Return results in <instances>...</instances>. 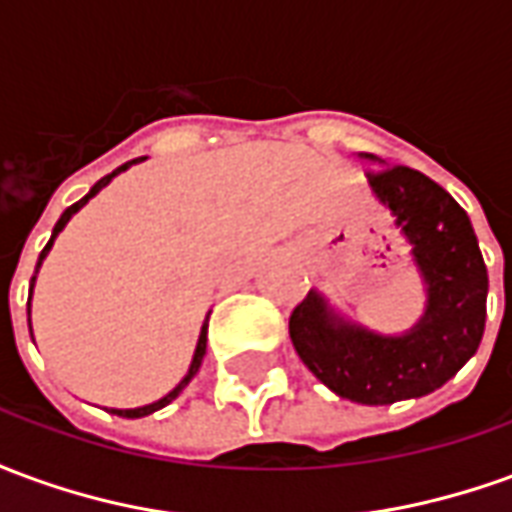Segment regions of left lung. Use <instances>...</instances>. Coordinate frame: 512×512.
<instances>
[{
  "label": "left lung",
  "mask_w": 512,
  "mask_h": 512,
  "mask_svg": "<svg viewBox=\"0 0 512 512\" xmlns=\"http://www.w3.org/2000/svg\"><path fill=\"white\" fill-rule=\"evenodd\" d=\"M367 180L414 244L428 285L425 318L403 337H381L337 318L310 290L288 329L301 362L334 395L386 406L439 389L472 359L483 340L488 271L469 216L439 183L400 164L370 169Z\"/></svg>",
  "instance_id": "left-lung-1"
}]
</instances>
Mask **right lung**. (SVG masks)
I'll list each match as a JSON object with an SVG mask.
<instances>
[{
    "instance_id": "obj_1",
    "label": "right lung",
    "mask_w": 512,
    "mask_h": 512,
    "mask_svg": "<svg viewBox=\"0 0 512 512\" xmlns=\"http://www.w3.org/2000/svg\"><path fill=\"white\" fill-rule=\"evenodd\" d=\"M136 161H142V158H134V161H128V164H123V167H117L115 172H112V175H106V178L98 180V183H95L93 189H90V194H84L82 200H79V202H73L71 208H65V213H62V216H60V222L54 224V233H51L49 244L43 246V252H40V257H38V268H40V263H43V257L49 255V249H51V244H54V238H57V235H60V230H62V227H65V224H68V219H71L73 213L79 211V208H82V205H87V200H90V197H95V194H98V191L104 189L106 183H109V180L115 178L117 172H123V169H128V167H131V164H136ZM32 282H35V277H32ZM27 312H29V301H27ZM205 343H208V323H205V326H202L200 340H197V351H194V359H191L189 373H186V378H183V381H180V384L175 386V389H172V392H169L167 397H161V400H156V403H150V406H142V408H112V414H117V417H128V419L147 417V414H153V411H158V408H164V406H167V403H172V400H175V397H178L180 392H183V386L189 384L191 378L197 376V370H200V365H202V356H205Z\"/></svg>"
}]
</instances>
